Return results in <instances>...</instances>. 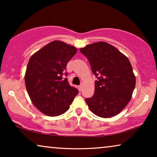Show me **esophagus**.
<instances>
[{"label": "esophagus", "instance_id": "esophagus-1", "mask_svg": "<svg viewBox=\"0 0 157 157\" xmlns=\"http://www.w3.org/2000/svg\"><path fill=\"white\" fill-rule=\"evenodd\" d=\"M78 89L79 91H81V90H82V89H83V85H80V86H78Z\"/></svg>", "mask_w": 157, "mask_h": 157}]
</instances>
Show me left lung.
I'll use <instances>...</instances> for the list:
<instances>
[{
	"mask_svg": "<svg viewBox=\"0 0 157 157\" xmlns=\"http://www.w3.org/2000/svg\"><path fill=\"white\" fill-rule=\"evenodd\" d=\"M80 51L97 78L94 96L86 98L88 106L99 117H114L130 101L136 85L129 60L112 45L103 41L87 45Z\"/></svg>",
	"mask_w": 157,
	"mask_h": 157,
	"instance_id": "8db88e82",
	"label": "left lung"
}]
</instances>
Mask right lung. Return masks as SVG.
Segmentation results:
<instances>
[{
  "label": "right lung",
  "instance_id": "obj_1",
  "mask_svg": "<svg viewBox=\"0 0 157 157\" xmlns=\"http://www.w3.org/2000/svg\"><path fill=\"white\" fill-rule=\"evenodd\" d=\"M76 47L53 40L30 58L25 74V87L34 106L44 114L57 117L65 113L78 91L63 75Z\"/></svg>",
  "mask_w": 157,
  "mask_h": 157
}]
</instances>
